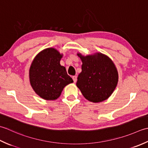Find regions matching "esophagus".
I'll list each match as a JSON object with an SVG mask.
<instances>
[{
    "label": "esophagus",
    "mask_w": 148,
    "mask_h": 148,
    "mask_svg": "<svg viewBox=\"0 0 148 148\" xmlns=\"http://www.w3.org/2000/svg\"><path fill=\"white\" fill-rule=\"evenodd\" d=\"M72 78H73L74 82H77V76H73V77H72Z\"/></svg>",
    "instance_id": "obj_1"
}]
</instances>
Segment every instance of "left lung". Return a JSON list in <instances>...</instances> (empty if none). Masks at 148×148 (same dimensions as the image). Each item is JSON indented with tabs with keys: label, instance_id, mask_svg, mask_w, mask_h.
<instances>
[{
	"label": "left lung",
	"instance_id": "1",
	"mask_svg": "<svg viewBox=\"0 0 148 148\" xmlns=\"http://www.w3.org/2000/svg\"><path fill=\"white\" fill-rule=\"evenodd\" d=\"M82 72L78 75L77 86L89 101L98 103L107 99L118 81L115 65L109 57L101 53L82 56Z\"/></svg>",
	"mask_w": 148,
	"mask_h": 148
}]
</instances>
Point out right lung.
<instances>
[{
	"label": "right lung",
	"instance_id": "1",
	"mask_svg": "<svg viewBox=\"0 0 148 148\" xmlns=\"http://www.w3.org/2000/svg\"><path fill=\"white\" fill-rule=\"evenodd\" d=\"M62 56L56 49L49 48L36 56L30 68L31 86L45 99H56L66 85L73 82L65 67L60 64Z\"/></svg>",
	"mask_w": 148,
	"mask_h": 148
}]
</instances>
